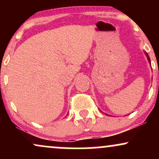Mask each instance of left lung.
Returning <instances> with one entry per match:
<instances>
[{
  "label": "left lung",
  "mask_w": 159,
  "mask_h": 159,
  "mask_svg": "<svg viewBox=\"0 0 159 159\" xmlns=\"http://www.w3.org/2000/svg\"><path fill=\"white\" fill-rule=\"evenodd\" d=\"M145 54H146V55H147V58H148V61H149V63H150V59H149V55H148V54H147V53H146V52H145Z\"/></svg>",
  "instance_id": "1"
}]
</instances>
